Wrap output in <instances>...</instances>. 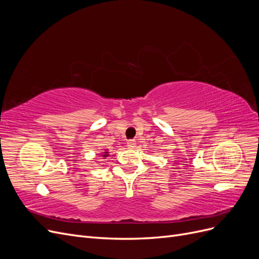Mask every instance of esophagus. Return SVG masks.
<instances>
[{
  "mask_svg": "<svg viewBox=\"0 0 259 259\" xmlns=\"http://www.w3.org/2000/svg\"><path fill=\"white\" fill-rule=\"evenodd\" d=\"M135 146H136L135 140H128V142H127V147L128 148L133 149V148H135Z\"/></svg>",
  "mask_w": 259,
  "mask_h": 259,
  "instance_id": "obj_1",
  "label": "esophagus"
}]
</instances>
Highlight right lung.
Wrapping results in <instances>:
<instances>
[{"label": "right lung", "instance_id": "add662e5", "mask_svg": "<svg viewBox=\"0 0 259 259\" xmlns=\"http://www.w3.org/2000/svg\"><path fill=\"white\" fill-rule=\"evenodd\" d=\"M107 153H108V152H106V153H105V154H104V156H107V155H108V154H107Z\"/></svg>", "mask_w": 259, "mask_h": 259}]
</instances>
